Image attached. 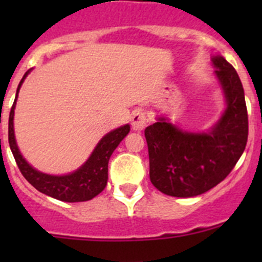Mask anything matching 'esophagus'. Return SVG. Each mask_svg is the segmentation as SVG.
<instances>
[{
  "label": "esophagus",
  "instance_id": "esophagus-1",
  "mask_svg": "<svg viewBox=\"0 0 262 262\" xmlns=\"http://www.w3.org/2000/svg\"><path fill=\"white\" fill-rule=\"evenodd\" d=\"M147 125V115L143 110H136L132 116V128L136 132H142Z\"/></svg>",
  "mask_w": 262,
  "mask_h": 262
}]
</instances>
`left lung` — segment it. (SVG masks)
<instances>
[{"mask_svg":"<svg viewBox=\"0 0 262 262\" xmlns=\"http://www.w3.org/2000/svg\"><path fill=\"white\" fill-rule=\"evenodd\" d=\"M214 76L223 91L226 109L205 132L182 130L166 116L144 130L150 182L161 192L192 198L216 186L233 170L248 136L245 91L236 70L213 55Z\"/></svg>","mask_w":262,"mask_h":262,"instance_id":"8db88e82","label":"left lung"}]
</instances>
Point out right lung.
<instances>
[{
    "instance_id": "1",
    "label": "right lung",
    "mask_w": 262,
    "mask_h": 262,
    "mask_svg": "<svg viewBox=\"0 0 262 262\" xmlns=\"http://www.w3.org/2000/svg\"><path fill=\"white\" fill-rule=\"evenodd\" d=\"M30 72L31 70H29L18 83L16 96H15V101L9 118V143L18 168H20L24 178L30 182L36 190L48 195V196L67 203L91 200L92 198L99 195L106 186L107 163H109V160L115 148L129 133L130 125L125 124V125L119 126V128L105 134L100 139L99 143L96 144L86 162L73 172L67 173V175H49V173H44L36 170L21 155L14 130V115L18 91H20L23 82L25 81V78L28 77Z\"/></svg>"
}]
</instances>
